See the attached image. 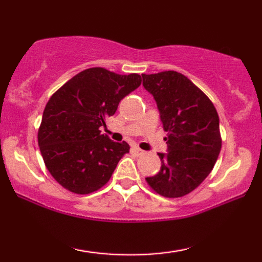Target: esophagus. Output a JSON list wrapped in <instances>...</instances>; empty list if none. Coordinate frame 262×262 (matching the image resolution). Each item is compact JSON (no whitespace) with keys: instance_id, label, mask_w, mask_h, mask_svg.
Wrapping results in <instances>:
<instances>
[{"instance_id":"34e87169","label":"esophagus","mask_w":262,"mask_h":262,"mask_svg":"<svg viewBox=\"0 0 262 262\" xmlns=\"http://www.w3.org/2000/svg\"><path fill=\"white\" fill-rule=\"evenodd\" d=\"M131 151H132V154H135L136 156H141L142 154H144V151H143L142 149H139L138 146H132Z\"/></svg>"}]
</instances>
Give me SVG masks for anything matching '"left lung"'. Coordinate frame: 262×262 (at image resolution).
Instances as JSON below:
<instances>
[{"label": "left lung", "mask_w": 262, "mask_h": 262, "mask_svg": "<svg viewBox=\"0 0 262 262\" xmlns=\"http://www.w3.org/2000/svg\"><path fill=\"white\" fill-rule=\"evenodd\" d=\"M142 77L157 103L168 145L166 154H157L160 171L145 180L157 194L180 198L213 169L222 148L220 118L212 101L185 75L169 70Z\"/></svg>", "instance_id": "8db88e82"}]
</instances>
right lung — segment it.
I'll list each match as a JSON object with an SVG mask.
<instances>
[{
	"label": "right lung",
	"instance_id": "add662e5",
	"mask_svg": "<svg viewBox=\"0 0 262 262\" xmlns=\"http://www.w3.org/2000/svg\"><path fill=\"white\" fill-rule=\"evenodd\" d=\"M141 83L138 74L89 68L53 93L42 113L38 144L46 168L60 186L89 194L110 181L130 145L113 142L100 127Z\"/></svg>",
	"mask_w": 262,
	"mask_h": 262
}]
</instances>
